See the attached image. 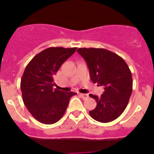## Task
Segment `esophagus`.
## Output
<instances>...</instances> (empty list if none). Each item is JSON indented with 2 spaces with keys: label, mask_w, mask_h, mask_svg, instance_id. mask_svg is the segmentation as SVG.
Instances as JSON below:
<instances>
[{
  "label": "esophagus",
  "mask_w": 154,
  "mask_h": 154,
  "mask_svg": "<svg viewBox=\"0 0 154 154\" xmlns=\"http://www.w3.org/2000/svg\"><path fill=\"white\" fill-rule=\"evenodd\" d=\"M79 95H80V96L82 98V99H84V100L87 99L88 97H89L88 94H84V93H79Z\"/></svg>",
  "instance_id": "1"
}]
</instances>
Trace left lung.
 Segmentation results:
<instances>
[{"label": "left lung", "mask_w": 154, "mask_h": 154, "mask_svg": "<svg viewBox=\"0 0 154 154\" xmlns=\"http://www.w3.org/2000/svg\"><path fill=\"white\" fill-rule=\"evenodd\" d=\"M77 51L87 63L91 80L104 86L100 98L89 95L97 103L90 115L100 122L114 121L122 114L131 96V71L122 58L106 49L80 48Z\"/></svg>", "instance_id": "1"}]
</instances>
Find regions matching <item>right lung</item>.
<instances>
[{
    "mask_svg": "<svg viewBox=\"0 0 154 154\" xmlns=\"http://www.w3.org/2000/svg\"><path fill=\"white\" fill-rule=\"evenodd\" d=\"M76 50L77 48H48L26 65L21 79L22 99L28 111L40 122H57L64 114L71 97L77 94L53 88L58 70Z\"/></svg>",
    "mask_w": 154,
    "mask_h": 154,
    "instance_id": "add662e5",
    "label": "right lung"
}]
</instances>
